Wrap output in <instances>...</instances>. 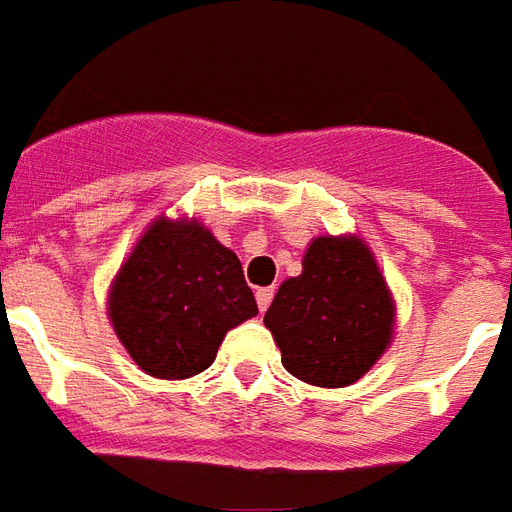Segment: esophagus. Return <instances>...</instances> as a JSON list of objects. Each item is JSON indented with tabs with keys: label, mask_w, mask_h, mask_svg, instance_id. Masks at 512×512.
<instances>
[{
	"label": "esophagus",
	"mask_w": 512,
	"mask_h": 512,
	"mask_svg": "<svg viewBox=\"0 0 512 512\" xmlns=\"http://www.w3.org/2000/svg\"><path fill=\"white\" fill-rule=\"evenodd\" d=\"M275 286H264V289H256V303H259V311H267L270 303H273Z\"/></svg>",
	"instance_id": "esophagus-1"
}]
</instances>
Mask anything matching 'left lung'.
<instances>
[{
  "label": "left lung",
  "mask_w": 512,
  "mask_h": 512,
  "mask_svg": "<svg viewBox=\"0 0 512 512\" xmlns=\"http://www.w3.org/2000/svg\"><path fill=\"white\" fill-rule=\"evenodd\" d=\"M264 325L289 375L342 389L366 375L391 342L394 303L361 239L320 237L308 245L303 273L281 284Z\"/></svg>",
  "instance_id": "obj_1"
}]
</instances>
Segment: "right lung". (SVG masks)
<instances>
[{"instance_id": "1", "label": "right lung", "mask_w": 512, "mask_h": 512, "mask_svg": "<svg viewBox=\"0 0 512 512\" xmlns=\"http://www.w3.org/2000/svg\"><path fill=\"white\" fill-rule=\"evenodd\" d=\"M259 314L237 253L201 223L159 217L110 292V320L143 372L184 380L212 366L231 328Z\"/></svg>"}]
</instances>
